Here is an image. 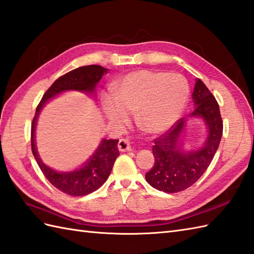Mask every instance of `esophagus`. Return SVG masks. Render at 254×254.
Segmentation results:
<instances>
[{"instance_id":"1","label":"esophagus","mask_w":254,"mask_h":254,"mask_svg":"<svg viewBox=\"0 0 254 254\" xmlns=\"http://www.w3.org/2000/svg\"><path fill=\"white\" fill-rule=\"evenodd\" d=\"M118 148H119L120 151H129L132 149L131 141L126 138L120 139L119 143H118Z\"/></svg>"}]
</instances>
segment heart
<instances>
[{
    "instance_id": "1",
    "label": "heart",
    "mask_w": 254,
    "mask_h": 254,
    "mask_svg": "<svg viewBox=\"0 0 254 254\" xmlns=\"http://www.w3.org/2000/svg\"><path fill=\"white\" fill-rule=\"evenodd\" d=\"M117 93L106 92L103 106L109 119L122 125L129 113H135L137 125L150 134L167 131L179 119L185 107L188 87L180 75L138 70L123 76Z\"/></svg>"
}]
</instances>
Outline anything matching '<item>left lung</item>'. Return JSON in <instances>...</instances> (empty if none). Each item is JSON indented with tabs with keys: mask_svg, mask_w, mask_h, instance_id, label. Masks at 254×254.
I'll list each match as a JSON object with an SVG mask.
<instances>
[{
	"mask_svg": "<svg viewBox=\"0 0 254 254\" xmlns=\"http://www.w3.org/2000/svg\"><path fill=\"white\" fill-rule=\"evenodd\" d=\"M192 99L194 109L190 117L202 118L208 127V137L201 148L183 151L180 136L185 127L186 118H181L154 140L155 164L145 178L149 185L163 192H180L193 185L208 169L219 148L223 134L220 107L213 94L200 79L194 84Z\"/></svg>",
	"mask_w": 254,
	"mask_h": 254,
	"instance_id": "obj_1",
	"label": "left lung"
}]
</instances>
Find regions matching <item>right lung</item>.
Returning <instances> with one entry per match:
<instances>
[{
  "instance_id": "obj_1",
  "label": "right lung",
  "mask_w": 254,
  "mask_h": 254,
  "mask_svg": "<svg viewBox=\"0 0 254 254\" xmlns=\"http://www.w3.org/2000/svg\"><path fill=\"white\" fill-rule=\"evenodd\" d=\"M108 70L109 69L98 66V64H90V66L73 69L66 74L60 76L44 93L37 110H35V115L31 123V149L41 171L53 186L56 187L58 190L70 194V196H85V194L97 190L107 181L116 159L119 156V149H118V141L119 140L103 139L95 154L88 159L79 170H75L73 172H57V171L45 166L40 159L37 148H35L34 131L38 116L47 100L62 92L74 90L93 93L103 75L108 73Z\"/></svg>"
}]
</instances>
